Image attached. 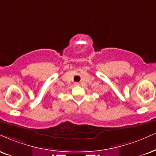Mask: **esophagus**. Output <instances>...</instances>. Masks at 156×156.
Segmentation results:
<instances>
[{
	"label": "esophagus",
	"instance_id": "obj_1",
	"mask_svg": "<svg viewBox=\"0 0 156 156\" xmlns=\"http://www.w3.org/2000/svg\"><path fill=\"white\" fill-rule=\"evenodd\" d=\"M74 85H75V86L80 85V83H79V82H74Z\"/></svg>",
	"mask_w": 156,
	"mask_h": 156
}]
</instances>
